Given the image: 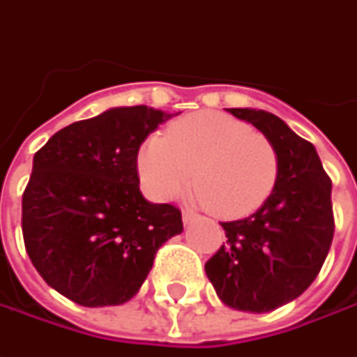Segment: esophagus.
Returning <instances> with one entry per match:
<instances>
[{
    "instance_id": "esophagus-1",
    "label": "esophagus",
    "mask_w": 357,
    "mask_h": 357,
    "mask_svg": "<svg viewBox=\"0 0 357 357\" xmlns=\"http://www.w3.org/2000/svg\"><path fill=\"white\" fill-rule=\"evenodd\" d=\"M197 216H199V214L192 213V211H183V222H185V225H188V222L197 220Z\"/></svg>"
}]
</instances>
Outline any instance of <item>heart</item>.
Instances as JSON below:
<instances>
[{"label": "heart", "instance_id": "obj_1", "mask_svg": "<svg viewBox=\"0 0 357 357\" xmlns=\"http://www.w3.org/2000/svg\"><path fill=\"white\" fill-rule=\"evenodd\" d=\"M137 167L155 199H176L192 178L206 211L230 220L256 213L280 171L274 144L225 113H195L149 137Z\"/></svg>", "mask_w": 357, "mask_h": 357}]
</instances>
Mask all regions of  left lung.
<instances>
[{
	"label": "left lung",
	"instance_id": "obj_1",
	"mask_svg": "<svg viewBox=\"0 0 357 357\" xmlns=\"http://www.w3.org/2000/svg\"><path fill=\"white\" fill-rule=\"evenodd\" d=\"M254 125L278 153V181L248 218L220 222L227 244L204 264L218 298L242 312H272L316 280L334 238L332 181L314 144L280 117L256 109H228Z\"/></svg>",
	"mask_w": 357,
	"mask_h": 357
}]
</instances>
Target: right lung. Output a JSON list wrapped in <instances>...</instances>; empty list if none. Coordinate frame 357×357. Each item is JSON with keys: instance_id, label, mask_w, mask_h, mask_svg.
Masks as SVG:
<instances>
[{"instance_id": "1", "label": "right lung", "mask_w": 357, "mask_h": 357, "mask_svg": "<svg viewBox=\"0 0 357 357\" xmlns=\"http://www.w3.org/2000/svg\"><path fill=\"white\" fill-rule=\"evenodd\" d=\"M172 115L146 105L109 109L57 130L33 157L21 200L35 270L79 306L129 302L157 250L183 232L181 211L139 188L143 141Z\"/></svg>"}]
</instances>
